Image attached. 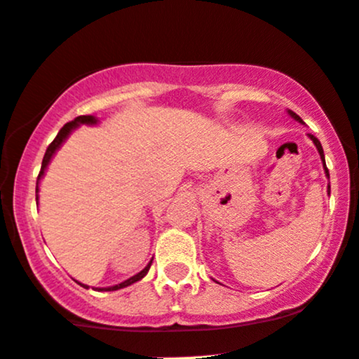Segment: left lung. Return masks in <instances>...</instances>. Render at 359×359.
I'll list each match as a JSON object with an SVG mask.
<instances>
[{
  "label": "left lung",
  "mask_w": 359,
  "mask_h": 359,
  "mask_svg": "<svg viewBox=\"0 0 359 359\" xmlns=\"http://www.w3.org/2000/svg\"><path fill=\"white\" fill-rule=\"evenodd\" d=\"M288 114H290L291 117H293V119H297L298 122H303V121H302V117H300V116H297V114H294V112H291V110H288ZM309 136H310V140L313 141V144H315V147H317V149H318V155H320L322 161H324V170H325V175L329 177V170H327V167H325V156H324V149H322V144H320V141H318L317 137H315L313 135H309ZM329 189H330V186H329Z\"/></svg>",
  "instance_id": "obj_1"
}]
</instances>
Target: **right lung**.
I'll list each match as a JSON object with an SVG mask.
<instances>
[{
  "label": "right lung",
  "instance_id": "add662e5",
  "mask_svg": "<svg viewBox=\"0 0 359 359\" xmlns=\"http://www.w3.org/2000/svg\"><path fill=\"white\" fill-rule=\"evenodd\" d=\"M80 124H97V119H95V117H93V116H78L76 119H74V121L66 122V124L62 126L61 131L57 133V136L54 137L53 143H50L49 147H47V149H46V155H44V160H42L41 172H39V177H37V189H35V191H37V192H39V180H41V179H42V175H44V172H46L47 165H49V161H50V158H53L54 153H56V149H57L59 147H61L62 143H65V140L71 135V131H73V129H76L78 126H80ZM37 201H39V196H37ZM149 266H151V262H149L148 266L144 267L143 271H141V273H137L136 276H133V278L126 279V281L119 283V285L110 286V288H97V290H98V291H116V290L126 288V286L133 285V283L140 281L141 278H144V276H147V273L149 271ZM80 285H81V283H80ZM81 286H83V288H88V286H86V285H81Z\"/></svg>",
  "mask_w": 359,
  "mask_h": 359
}]
</instances>
